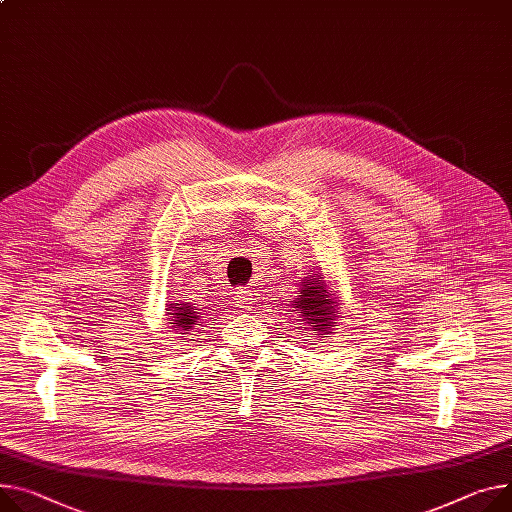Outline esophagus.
I'll list each match as a JSON object with an SVG mask.
<instances>
[{"label": "esophagus", "instance_id": "1", "mask_svg": "<svg viewBox=\"0 0 512 512\" xmlns=\"http://www.w3.org/2000/svg\"><path fill=\"white\" fill-rule=\"evenodd\" d=\"M254 303V299H252V293L250 291H244V289H240L238 293H235V305H240V307H248L250 309V305Z\"/></svg>", "mask_w": 512, "mask_h": 512}]
</instances>
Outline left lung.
<instances>
[{
	"label": "left lung",
	"instance_id": "left-lung-1",
	"mask_svg": "<svg viewBox=\"0 0 512 512\" xmlns=\"http://www.w3.org/2000/svg\"><path fill=\"white\" fill-rule=\"evenodd\" d=\"M338 309L340 299L334 291H330L328 283L324 281V272L320 270H307V277L301 281L299 295L293 301V311L301 318L307 330H313L320 338H328L334 334V326L338 322Z\"/></svg>",
	"mask_w": 512,
	"mask_h": 512
}]
</instances>
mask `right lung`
<instances>
[{"mask_svg":"<svg viewBox=\"0 0 512 512\" xmlns=\"http://www.w3.org/2000/svg\"><path fill=\"white\" fill-rule=\"evenodd\" d=\"M166 316H168V324L174 334H190L196 326H201V316L203 313L196 309L192 303L186 301H178V303H170L166 307Z\"/></svg>","mask_w":512,"mask_h":512,"instance_id":"obj_1","label":"right lung"}]
</instances>
